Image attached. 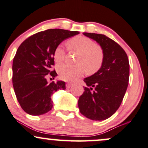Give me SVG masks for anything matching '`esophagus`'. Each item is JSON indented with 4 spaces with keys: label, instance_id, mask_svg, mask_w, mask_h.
Listing matches in <instances>:
<instances>
[{
    "label": "esophagus",
    "instance_id": "1",
    "mask_svg": "<svg viewBox=\"0 0 148 148\" xmlns=\"http://www.w3.org/2000/svg\"><path fill=\"white\" fill-rule=\"evenodd\" d=\"M72 84H71V83H67V84H66V88H70V87H71V86H72Z\"/></svg>",
    "mask_w": 148,
    "mask_h": 148
}]
</instances>
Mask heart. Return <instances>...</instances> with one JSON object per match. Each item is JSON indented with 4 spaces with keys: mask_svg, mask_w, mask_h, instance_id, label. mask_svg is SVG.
<instances>
[{
    "mask_svg": "<svg viewBox=\"0 0 148 148\" xmlns=\"http://www.w3.org/2000/svg\"><path fill=\"white\" fill-rule=\"evenodd\" d=\"M68 48L79 52L76 62L77 64H63L58 67V72L62 80L72 82L82 77L85 70L88 74H94L101 67L103 62V52L94 40L82 35L75 36L68 40ZM66 52L60 45L54 51V59L57 63L64 61Z\"/></svg>",
    "mask_w": 148,
    "mask_h": 148,
    "instance_id": "heart-1",
    "label": "heart"
}]
</instances>
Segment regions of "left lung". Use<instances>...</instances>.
Instances as JSON below:
<instances>
[{
    "label": "left lung",
    "instance_id": "left-lung-1",
    "mask_svg": "<svg viewBox=\"0 0 148 148\" xmlns=\"http://www.w3.org/2000/svg\"><path fill=\"white\" fill-rule=\"evenodd\" d=\"M101 47L103 62L100 69L84 79L86 86L78 101L80 113L93 121H103L119 109L128 85L130 65L121 46L101 34L84 32Z\"/></svg>",
    "mask_w": 148,
    "mask_h": 148
}]
</instances>
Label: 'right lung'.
<instances>
[{"label":"right lung","mask_w":148,"mask_h":148,"mask_svg":"<svg viewBox=\"0 0 148 148\" xmlns=\"http://www.w3.org/2000/svg\"><path fill=\"white\" fill-rule=\"evenodd\" d=\"M78 31L49 29L29 37L19 46L12 62V85L17 99L23 111L40 116L52 108L51 96L59 89H65V82L49 84L48 77L57 76L54 51L63 40Z\"/></svg>","instance_id":"obj_1"}]
</instances>
